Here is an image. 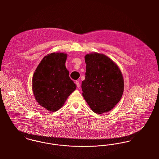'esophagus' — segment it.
<instances>
[{"instance_id": "esophagus-1", "label": "esophagus", "mask_w": 159, "mask_h": 159, "mask_svg": "<svg viewBox=\"0 0 159 159\" xmlns=\"http://www.w3.org/2000/svg\"><path fill=\"white\" fill-rule=\"evenodd\" d=\"M76 86H77L78 88H80V82H79L78 81H76Z\"/></svg>"}]
</instances>
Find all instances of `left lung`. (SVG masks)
Listing matches in <instances>:
<instances>
[{
    "label": "left lung",
    "mask_w": 159,
    "mask_h": 159,
    "mask_svg": "<svg viewBox=\"0 0 159 159\" xmlns=\"http://www.w3.org/2000/svg\"><path fill=\"white\" fill-rule=\"evenodd\" d=\"M84 58L86 70L81 84L83 96L94 113L109 112L123 94L122 72L113 61L103 54L91 52Z\"/></svg>",
    "instance_id": "8db88e82"
}]
</instances>
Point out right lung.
I'll return each instance as SVG.
<instances>
[{"label": "right lung", "mask_w": 159, "mask_h": 159, "mask_svg": "<svg viewBox=\"0 0 159 159\" xmlns=\"http://www.w3.org/2000/svg\"><path fill=\"white\" fill-rule=\"evenodd\" d=\"M67 54L52 52L45 56L34 71L32 91L36 101L47 110L56 111L76 88L66 67Z\"/></svg>", "instance_id": "1"}]
</instances>
